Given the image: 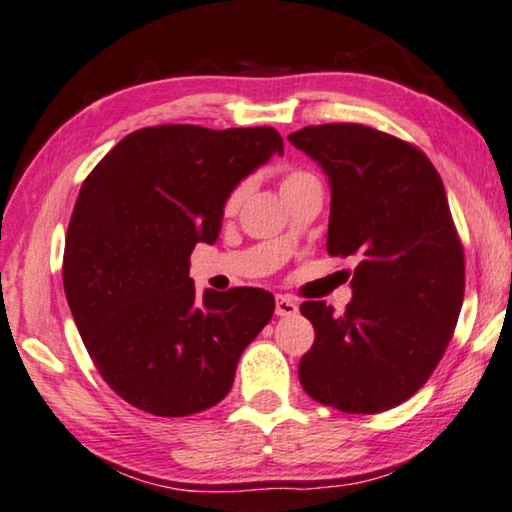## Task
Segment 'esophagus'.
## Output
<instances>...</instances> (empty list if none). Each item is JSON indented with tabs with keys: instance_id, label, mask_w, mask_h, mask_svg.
<instances>
[{
	"instance_id": "obj_1",
	"label": "esophagus",
	"mask_w": 512,
	"mask_h": 512,
	"mask_svg": "<svg viewBox=\"0 0 512 512\" xmlns=\"http://www.w3.org/2000/svg\"><path fill=\"white\" fill-rule=\"evenodd\" d=\"M298 312V305L294 298L289 296H275V314L278 316H294Z\"/></svg>"
}]
</instances>
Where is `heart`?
<instances>
[{
  "instance_id": "1",
  "label": "heart",
  "mask_w": 512,
  "mask_h": 512,
  "mask_svg": "<svg viewBox=\"0 0 512 512\" xmlns=\"http://www.w3.org/2000/svg\"><path fill=\"white\" fill-rule=\"evenodd\" d=\"M310 180H314V177H312L310 173H303V170H291V173H287L285 177H282L280 193H287V191L296 189V186L310 182ZM241 198H243V186H239V189H234V191L230 193V198L225 200V212H234V209L239 207Z\"/></svg>"
}]
</instances>
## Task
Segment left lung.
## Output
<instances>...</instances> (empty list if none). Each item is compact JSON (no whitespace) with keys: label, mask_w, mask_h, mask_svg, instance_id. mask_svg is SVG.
Here are the masks:
<instances>
[{"label":"left lung","mask_w":512,"mask_h":512,"mask_svg":"<svg viewBox=\"0 0 512 512\" xmlns=\"http://www.w3.org/2000/svg\"><path fill=\"white\" fill-rule=\"evenodd\" d=\"M328 175V253L353 257V298L300 312L314 344L298 364L314 401L376 415L408 401L451 342L465 296V255L435 166L378 129L330 123L289 134Z\"/></svg>","instance_id":"1"}]
</instances>
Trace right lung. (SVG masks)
<instances>
[{
    "label": "right lung",
    "instance_id": "right-lung-1",
    "mask_svg": "<svg viewBox=\"0 0 512 512\" xmlns=\"http://www.w3.org/2000/svg\"><path fill=\"white\" fill-rule=\"evenodd\" d=\"M282 154L273 127H145L81 184L63 289L93 364L120 399L189 417L225 399L246 348L271 321V291L207 289L189 278L196 243H214L237 184Z\"/></svg>",
    "mask_w": 512,
    "mask_h": 512
}]
</instances>
